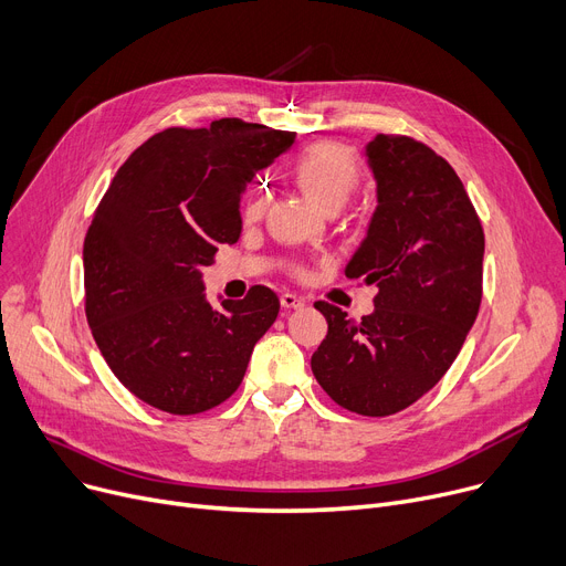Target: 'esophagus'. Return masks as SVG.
Masks as SVG:
<instances>
[{
  "label": "esophagus",
  "instance_id": "34e87169",
  "mask_svg": "<svg viewBox=\"0 0 566 566\" xmlns=\"http://www.w3.org/2000/svg\"><path fill=\"white\" fill-rule=\"evenodd\" d=\"M280 303H282V307H286V310H298V307L305 305V301L301 298V295H295V293H282V295H280Z\"/></svg>",
  "mask_w": 566,
  "mask_h": 566
}]
</instances>
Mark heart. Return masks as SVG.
Wrapping results in <instances>:
<instances>
[{
    "instance_id": "obj_1",
    "label": "heart",
    "mask_w": 566,
    "mask_h": 566,
    "mask_svg": "<svg viewBox=\"0 0 566 566\" xmlns=\"http://www.w3.org/2000/svg\"><path fill=\"white\" fill-rule=\"evenodd\" d=\"M293 176L303 192L321 208H342L360 184V167L350 151L337 144H314L303 151L293 165ZM268 192L254 190L245 201V218L256 220L263 216Z\"/></svg>"
}]
</instances>
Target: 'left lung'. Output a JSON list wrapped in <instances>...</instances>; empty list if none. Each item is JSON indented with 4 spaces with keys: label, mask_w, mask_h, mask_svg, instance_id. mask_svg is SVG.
<instances>
[{
    "label": "left lung",
    "mask_w": 566,
    "mask_h": 566,
    "mask_svg": "<svg viewBox=\"0 0 566 566\" xmlns=\"http://www.w3.org/2000/svg\"><path fill=\"white\" fill-rule=\"evenodd\" d=\"M376 211L346 277L376 284L360 321L314 307L328 335L312 355L321 388L346 410L395 415L457 360L482 303L484 231L452 165L422 142L376 135L365 146Z\"/></svg>",
    "instance_id": "8db88e82"
}]
</instances>
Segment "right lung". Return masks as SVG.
Masks as SVG:
<instances>
[{"label":"right lung","mask_w":566,"mask_h":566,"mask_svg":"<svg viewBox=\"0 0 566 566\" xmlns=\"http://www.w3.org/2000/svg\"><path fill=\"white\" fill-rule=\"evenodd\" d=\"M295 135L220 118L146 139L116 176L84 238L86 321L105 363L144 403L195 415L241 385L280 298L252 286L216 310L203 275L220 245L241 235L250 178Z\"/></svg>","instance_id":"obj_1"}]
</instances>
